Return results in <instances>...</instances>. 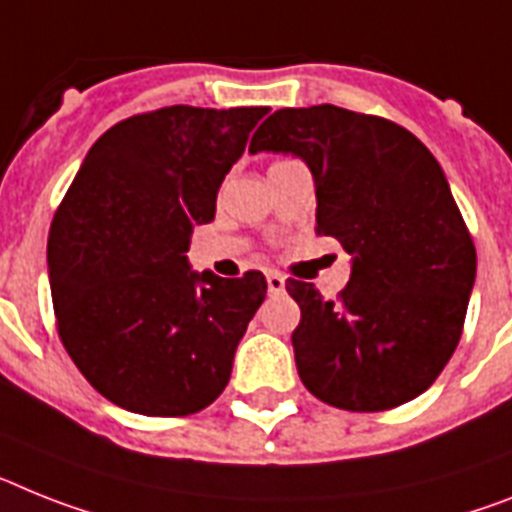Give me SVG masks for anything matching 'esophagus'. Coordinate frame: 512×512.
Instances as JSON below:
<instances>
[{
    "label": "esophagus",
    "mask_w": 512,
    "mask_h": 512,
    "mask_svg": "<svg viewBox=\"0 0 512 512\" xmlns=\"http://www.w3.org/2000/svg\"><path fill=\"white\" fill-rule=\"evenodd\" d=\"M283 289H286V278H283L281 273H276V270H273V273H268V291H270V294H281Z\"/></svg>",
    "instance_id": "esophagus-1"
}]
</instances>
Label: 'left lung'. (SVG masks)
<instances>
[{
    "label": "left lung",
    "mask_w": 512,
    "mask_h": 512,
    "mask_svg": "<svg viewBox=\"0 0 512 512\" xmlns=\"http://www.w3.org/2000/svg\"><path fill=\"white\" fill-rule=\"evenodd\" d=\"M249 150L294 153L317 187L320 236L351 255L336 299L286 281L304 388L346 411H388L440 377L461 341L476 249L440 163L390 119L330 103L281 109Z\"/></svg>",
    "instance_id": "1"
}]
</instances>
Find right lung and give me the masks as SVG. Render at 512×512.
<instances>
[{
	"label": "right lung",
	"mask_w": 512,
	"mask_h": 512,
	"mask_svg": "<svg viewBox=\"0 0 512 512\" xmlns=\"http://www.w3.org/2000/svg\"><path fill=\"white\" fill-rule=\"evenodd\" d=\"M268 111L179 103L122 119L93 143L54 213L59 338L85 380L122 409L197 414L229 382L268 283L260 270L197 276L187 249Z\"/></svg>",
	"instance_id": "obj_1"
}]
</instances>
